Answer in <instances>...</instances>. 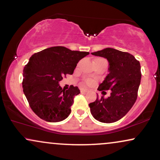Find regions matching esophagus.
I'll return each instance as SVG.
<instances>
[{
  "label": "esophagus",
  "mask_w": 160,
  "mask_h": 160,
  "mask_svg": "<svg viewBox=\"0 0 160 160\" xmlns=\"http://www.w3.org/2000/svg\"><path fill=\"white\" fill-rule=\"evenodd\" d=\"M80 92L82 93H86L88 92V89H86V88H81V89H80Z\"/></svg>",
  "instance_id": "1"
}]
</instances>
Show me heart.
Listing matches in <instances>:
<instances>
[{
    "label": "heart",
    "mask_w": 160,
    "mask_h": 160,
    "mask_svg": "<svg viewBox=\"0 0 160 160\" xmlns=\"http://www.w3.org/2000/svg\"><path fill=\"white\" fill-rule=\"evenodd\" d=\"M86 83L87 84H92V80H89V79H88V80H86Z\"/></svg>",
    "instance_id": "b5f03b06"
}]
</instances>
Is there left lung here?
<instances>
[{"mask_svg":"<svg viewBox=\"0 0 160 160\" xmlns=\"http://www.w3.org/2000/svg\"><path fill=\"white\" fill-rule=\"evenodd\" d=\"M92 54L106 58L109 74L98 90H111L108 98H97L89 104L92 116L101 122L112 123L122 118L134 106L141 80L140 63L132 54L106 48Z\"/></svg>","mask_w":160,"mask_h":160,"instance_id":"obj_1","label":"left lung"}]
</instances>
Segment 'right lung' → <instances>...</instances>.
Returning <instances> with one entry per match:
<instances>
[{"label":"right lung","instance_id":"right-lung-1","mask_svg":"<svg viewBox=\"0 0 160 160\" xmlns=\"http://www.w3.org/2000/svg\"><path fill=\"white\" fill-rule=\"evenodd\" d=\"M89 52L72 51L54 46L34 54L23 68V89L32 110L42 120L60 122L71 113L74 97L80 93L78 87L62 89L59 82L72 74L77 63Z\"/></svg>","mask_w":160,"mask_h":160}]
</instances>
